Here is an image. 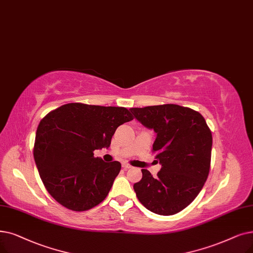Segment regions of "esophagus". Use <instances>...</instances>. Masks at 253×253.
I'll return each mask as SVG.
<instances>
[{
    "label": "esophagus",
    "instance_id": "obj_1",
    "mask_svg": "<svg viewBox=\"0 0 253 253\" xmlns=\"http://www.w3.org/2000/svg\"><path fill=\"white\" fill-rule=\"evenodd\" d=\"M122 168H123V169H131V168H132V167H131L129 163L123 162V163H122Z\"/></svg>",
    "mask_w": 253,
    "mask_h": 253
}]
</instances>
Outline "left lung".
<instances>
[{
  "instance_id": "obj_1",
  "label": "left lung",
  "mask_w": 253,
  "mask_h": 253,
  "mask_svg": "<svg viewBox=\"0 0 253 253\" xmlns=\"http://www.w3.org/2000/svg\"><path fill=\"white\" fill-rule=\"evenodd\" d=\"M130 111L138 122L156 132L153 152L161 164L156 178L141 169V180L133 185L137 199L155 214H177L194 201L207 181L211 166V130L199 112L177 104Z\"/></svg>"
}]
</instances>
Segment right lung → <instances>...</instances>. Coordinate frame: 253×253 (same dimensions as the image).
I'll return each mask as SVG.
<instances>
[{"mask_svg":"<svg viewBox=\"0 0 253 253\" xmlns=\"http://www.w3.org/2000/svg\"><path fill=\"white\" fill-rule=\"evenodd\" d=\"M133 120L125 107L68 103L38 125L34 159L48 193L72 211H86L104 201L121 170L94 151L111 146L117 128Z\"/></svg>","mask_w":253,"mask_h":253,"instance_id":"1","label":"right lung"}]
</instances>
